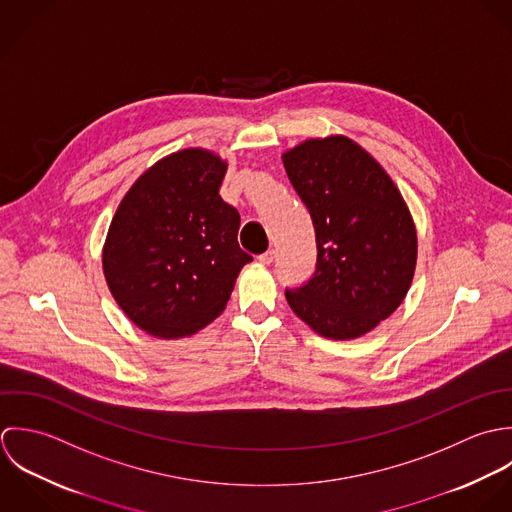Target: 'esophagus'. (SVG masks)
<instances>
[{
	"mask_svg": "<svg viewBox=\"0 0 512 512\" xmlns=\"http://www.w3.org/2000/svg\"><path fill=\"white\" fill-rule=\"evenodd\" d=\"M273 261H275V251H267V253L259 255V263H263V265H271Z\"/></svg>",
	"mask_w": 512,
	"mask_h": 512,
	"instance_id": "34e87169",
	"label": "esophagus"
}]
</instances>
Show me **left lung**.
Segmentation results:
<instances>
[{"label": "left lung", "instance_id": "1", "mask_svg": "<svg viewBox=\"0 0 512 512\" xmlns=\"http://www.w3.org/2000/svg\"><path fill=\"white\" fill-rule=\"evenodd\" d=\"M285 172L316 233V271L287 303L330 340H354L392 316L408 295L417 231L380 162L342 134L307 138L283 152Z\"/></svg>", "mask_w": 512, "mask_h": 512}]
</instances>
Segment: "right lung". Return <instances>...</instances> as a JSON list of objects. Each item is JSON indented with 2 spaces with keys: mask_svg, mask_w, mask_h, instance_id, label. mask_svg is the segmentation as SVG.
Wrapping results in <instances>:
<instances>
[{
  "mask_svg": "<svg viewBox=\"0 0 512 512\" xmlns=\"http://www.w3.org/2000/svg\"><path fill=\"white\" fill-rule=\"evenodd\" d=\"M227 162L184 148L150 166L126 192L103 247L106 285L146 334L178 340L223 310L243 265L239 211L219 196Z\"/></svg>",
  "mask_w": 512,
  "mask_h": 512,
  "instance_id": "1",
  "label": "right lung"
}]
</instances>
